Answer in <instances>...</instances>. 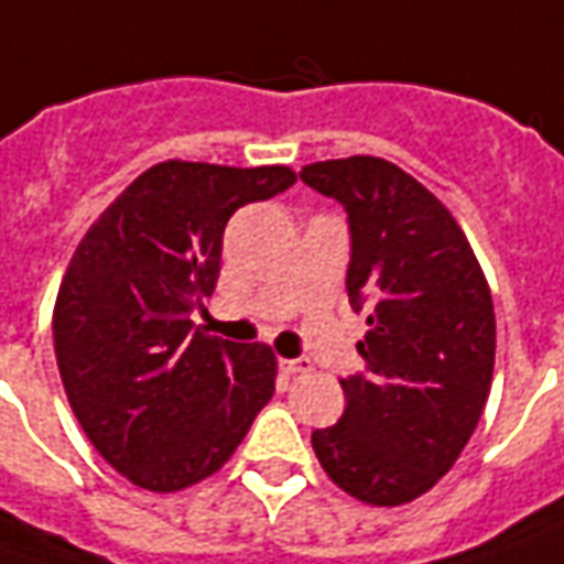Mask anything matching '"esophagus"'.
I'll return each instance as SVG.
<instances>
[{
  "mask_svg": "<svg viewBox=\"0 0 564 564\" xmlns=\"http://www.w3.org/2000/svg\"><path fill=\"white\" fill-rule=\"evenodd\" d=\"M281 369L286 376H305L311 372V360L308 357H295V360H281Z\"/></svg>",
  "mask_w": 564,
  "mask_h": 564,
  "instance_id": "1",
  "label": "esophagus"
}]
</instances>
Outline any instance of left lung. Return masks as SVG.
I'll use <instances>...</instances> for the list:
<instances>
[{
	"label": "left lung",
	"instance_id": "left-lung-1",
	"mask_svg": "<svg viewBox=\"0 0 564 564\" xmlns=\"http://www.w3.org/2000/svg\"><path fill=\"white\" fill-rule=\"evenodd\" d=\"M302 183L348 214L350 308L364 372L345 415L311 433L326 476L376 507L415 501L458 460L495 369V308L470 243L419 180L372 155L317 161Z\"/></svg>",
	"mask_w": 564,
	"mask_h": 564
}]
</instances>
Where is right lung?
Instances as JSON below:
<instances>
[{
    "instance_id": "right-lung-1",
    "label": "right lung",
    "mask_w": 564,
    "mask_h": 564,
    "mask_svg": "<svg viewBox=\"0 0 564 564\" xmlns=\"http://www.w3.org/2000/svg\"><path fill=\"white\" fill-rule=\"evenodd\" d=\"M290 167L164 161L88 228L54 305L63 388L94 448L133 486L180 491L216 474L274 393L269 345L204 336L231 214L281 195Z\"/></svg>"
}]
</instances>
